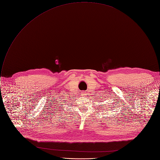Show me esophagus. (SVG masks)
<instances>
[{
    "mask_svg": "<svg viewBox=\"0 0 160 160\" xmlns=\"http://www.w3.org/2000/svg\"><path fill=\"white\" fill-rule=\"evenodd\" d=\"M82 95L83 96H86V94H85V92H82Z\"/></svg>",
    "mask_w": 160,
    "mask_h": 160,
    "instance_id": "esophagus-1",
    "label": "esophagus"
}]
</instances>
